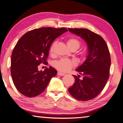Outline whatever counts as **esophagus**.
<instances>
[{"instance_id":"34e87169","label":"esophagus","mask_w":123,"mask_h":123,"mask_svg":"<svg viewBox=\"0 0 123 123\" xmlns=\"http://www.w3.org/2000/svg\"><path fill=\"white\" fill-rule=\"evenodd\" d=\"M57 75H60V76L65 75V73H62V72H57Z\"/></svg>"}]
</instances>
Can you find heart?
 Segmentation results:
<instances>
[{
	"label": "heart",
	"instance_id": "heart-1",
	"mask_svg": "<svg viewBox=\"0 0 123 123\" xmlns=\"http://www.w3.org/2000/svg\"><path fill=\"white\" fill-rule=\"evenodd\" d=\"M66 44L69 49H75L77 50L79 48L80 46V42L79 40L75 38H70L68 39L66 42ZM54 51V45L51 46L50 49V54H52ZM75 65L74 62L68 59L62 58L58 61L55 62L54 66L58 71L66 72L71 70L74 66Z\"/></svg>",
	"mask_w": 123,
	"mask_h": 123
}]
</instances>
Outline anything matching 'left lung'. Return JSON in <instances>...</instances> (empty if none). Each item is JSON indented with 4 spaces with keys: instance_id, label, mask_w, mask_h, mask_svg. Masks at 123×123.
I'll list each match as a JSON object with an SVG mask.
<instances>
[{
    "instance_id": "8db88e82",
    "label": "left lung",
    "mask_w": 123,
    "mask_h": 123,
    "mask_svg": "<svg viewBox=\"0 0 123 123\" xmlns=\"http://www.w3.org/2000/svg\"><path fill=\"white\" fill-rule=\"evenodd\" d=\"M72 33L79 36L87 45L86 60L76 71L82 75H74L75 83L68 91L79 101H88L96 97L106 85L110 77L111 57L108 46L104 39L85 28H68Z\"/></svg>"
}]
</instances>
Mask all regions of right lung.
<instances>
[{
    "instance_id": "right-lung-1",
    "label": "right lung",
    "mask_w": 123,
    "mask_h": 123,
    "mask_svg": "<svg viewBox=\"0 0 123 123\" xmlns=\"http://www.w3.org/2000/svg\"><path fill=\"white\" fill-rule=\"evenodd\" d=\"M65 28L43 27L25 33L13 49L11 58V74L19 92L28 97L38 96L47 87L57 71L49 67L39 71L38 66L47 63L52 42L65 32Z\"/></svg>"
}]
</instances>
